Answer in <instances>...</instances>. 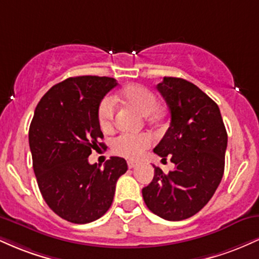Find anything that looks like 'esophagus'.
<instances>
[{"mask_svg":"<svg viewBox=\"0 0 259 259\" xmlns=\"http://www.w3.org/2000/svg\"><path fill=\"white\" fill-rule=\"evenodd\" d=\"M136 165H139V162H135V160H127V167L130 169L135 168Z\"/></svg>","mask_w":259,"mask_h":259,"instance_id":"obj_1","label":"esophagus"}]
</instances>
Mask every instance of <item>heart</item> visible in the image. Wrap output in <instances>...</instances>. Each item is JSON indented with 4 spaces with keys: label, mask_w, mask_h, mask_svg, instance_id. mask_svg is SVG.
I'll list each match as a JSON object with an SVG mask.
<instances>
[{
    "label": "heart",
    "mask_w": 259,
    "mask_h": 259,
    "mask_svg": "<svg viewBox=\"0 0 259 259\" xmlns=\"http://www.w3.org/2000/svg\"><path fill=\"white\" fill-rule=\"evenodd\" d=\"M119 99L126 105L134 107L145 117H154L158 109V100L152 91L142 85H127L121 90ZM99 123L102 130L111 129L114 118V103L112 99L101 102L97 112ZM152 136L148 134H120L112 141L113 152L125 158H139L145 150L152 145Z\"/></svg>",
    "instance_id": "heart-1"
}]
</instances>
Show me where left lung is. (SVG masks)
Instances as JSON below:
<instances>
[{
	"instance_id": "1",
	"label": "left lung",
	"mask_w": 259,
	"mask_h": 259,
	"mask_svg": "<svg viewBox=\"0 0 259 259\" xmlns=\"http://www.w3.org/2000/svg\"><path fill=\"white\" fill-rule=\"evenodd\" d=\"M157 90L170 111V125L153 152L170 157L174 170L154 167L142 197L151 212L178 222L195 215L214 195L224 174L228 134L217 103L181 78L164 76Z\"/></svg>"
}]
</instances>
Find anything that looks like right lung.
Here are the masks:
<instances>
[{
	"instance_id": "obj_1",
	"label": "right lung",
	"mask_w": 259,
	"mask_h": 259,
	"mask_svg": "<svg viewBox=\"0 0 259 259\" xmlns=\"http://www.w3.org/2000/svg\"><path fill=\"white\" fill-rule=\"evenodd\" d=\"M117 80L82 75L52 86L37 103L29 127V146L38 189L56 214L86 224L111 207L115 184L127 170L126 160L111 157L105 167L89 156L105 144L99 107Z\"/></svg>"
}]
</instances>
